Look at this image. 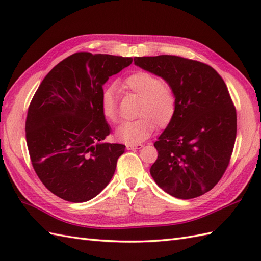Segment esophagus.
Instances as JSON below:
<instances>
[{
	"label": "esophagus",
	"mask_w": 261,
	"mask_h": 261,
	"mask_svg": "<svg viewBox=\"0 0 261 261\" xmlns=\"http://www.w3.org/2000/svg\"><path fill=\"white\" fill-rule=\"evenodd\" d=\"M143 146L141 143H127L126 149L127 150H138V149H141Z\"/></svg>",
	"instance_id": "34e87169"
}]
</instances>
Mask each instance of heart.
Here are the masks:
<instances>
[{"label": "heart", "instance_id": "1", "mask_svg": "<svg viewBox=\"0 0 261 261\" xmlns=\"http://www.w3.org/2000/svg\"><path fill=\"white\" fill-rule=\"evenodd\" d=\"M124 90L140 97L137 114L139 118L123 122L115 131L116 139L125 143H138L150 136L156 123L167 126L176 112V95L170 86L151 73L138 70L126 76L122 82ZM101 109L104 118L116 123L119 121L118 96L114 87L105 88L101 97Z\"/></svg>", "mask_w": 261, "mask_h": 261}]
</instances>
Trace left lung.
<instances>
[{"label":"left lung","instance_id":"1","mask_svg":"<svg viewBox=\"0 0 261 261\" xmlns=\"http://www.w3.org/2000/svg\"><path fill=\"white\" fill-rule=\"evenodd\" d=\"M135 64L164 79L176 95L174 118L153 145V180L177 198L203 195L218 184L233 151L237 112L228 87L197 60L162 55L136 57Z\"/></svg>","mask_w":261,"mask_h":261}]
</instances>
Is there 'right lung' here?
I'll use <instances>...</instances> for the list:
<instances>
[{
  "mask_svg": "<svg viewBox=\"0 0 261 261\" xmlns=\"http://www.w3.org/2000/svg\"><path fill=\"white\" fill-rule=\"evenodd\" d=\"M132 58L76 53L49 71L28 109L25 138L38 175L55 195L87 202L112 178L125 146L109 143L103 85Z\"/></svg>",
  "mask_w": 261,
  "mask_h": 261,
  "instance_id": "1",
  "label": "right lung"
}]
</instances>
